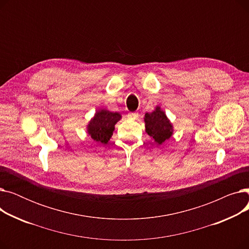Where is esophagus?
I'll use <instances>...</instances> for the list:
<instances>
[{"instance_id": "1", "label": "esophagus", "mask_w": 249, "mask_h": 249, "mask_svg": "<svg viewBox=\"0 0 249 249\" xmlns=\"http://www.w3.org/2000/svg\"><path fill=\"white\" fill-rule=\"evenodd\" d=\"M137 117H138V113H136V112L128 114V118H130V119H136Z\"/></svg>"}]
</instances>
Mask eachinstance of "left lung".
<instances>
[{
  "instance_id": "8db88e82",
  "label": "left lung",
  "mask_w": 249,
  "mask_h": 249,
  "mask_svg": "<svg viewBox=\"0 0 249 249\" xmlns=\"http://www.w3.org/2000/svg\"><path fill=\"white\" fill-rule=\"evenodd\" d=\"M144 123L145 132L159 145L162 144L174 134L172 122L169 121L164 111H162L160 106H156L155 110L151 113L144 115Z\"/></svg>"
}]
</instances>
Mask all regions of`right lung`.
<instances>
[{"mask_svg":"<svg viewBox=\"0 0 249 249\" xmlns=\"http://www.w3.org/2000/svg\"><path fill=\"white\" fill-rule=\"evenodd\" d=\"M122 118L118 112H111L107 109L98 110L87 125V132L90 138L106 144L113 135L115 125Z\"/></svg>","mask_w":249,"mask_h":249,"instance_id":"1","label":"right lung"}]
</instances>
